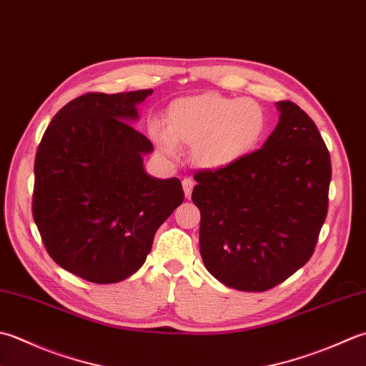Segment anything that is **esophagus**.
<instances>
[{
	"instance_id": "1",
	"label": "esophagus",
	"mask_w": 366,
	"mask_h": 366,
	"mask_svg": "<svg viewBox=\"0 0 366 366\" xmlns=\"http://www.w3.org/2000/svg\"><path fill=\"white\" fill-rule=\"evenodd\" d=\"M193 185H195V182H193L190 177H185V179H182V187H184V193H185V198H190V197H192V190H193Z\"/></svg>"
}]
</instances>
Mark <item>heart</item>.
Here are the masks:
<instances>
[{
	"mask_svg": "<svg viewBox=\"0 0 366 366\" xmlns=\"http://www.w3.org/2000/svg\"><path fill=\"white\" fill-rule=\"evenodd\" d=\"M264 130L267 112L259 102L207 92L171 102L167 127L152 124L149 134L168 159H176L177 146H184L198 167L219 169L252 152Z\"/></svg>",
	"mask_w": 366,
	"mask_h": 366,
	"instance_id": "obj_1",
	"label": "heart"
}]
</instances>
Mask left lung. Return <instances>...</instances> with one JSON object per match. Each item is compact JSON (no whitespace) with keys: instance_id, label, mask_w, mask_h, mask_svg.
I'll use <instances>...</instances> for the list:
<instances>
[{"instance_id":"1","label":"left lung","mask_w":366,"mask_h":366,"mask_svg":"<svg viewBox=\"0 0 366 366\" xmlns=\"http://www.w3.org/2000/svg\"><path fill=\"white\" fill-rule=\"evenodd\" d=\"M263 147L219 169H199V252L228 287L264 292L311 259L328 211L330 154L316 124L292 102Z\"/></svg>"}]
</instances>
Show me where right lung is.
<instances>
[{"label": "right lung", "instance_id": "1", "mask_svg": "<svg viewBox=\"0 0 366 366\" xmlns=\"http://www.w3.org/2000/svg\"><path fill=\"white\" fill-rule=\"evenodd\" d=\"M154 90L90 92L64 104L34 159L33 219L52 260L95 284L124 281L184 202L177 177L142 167L152 142L127 124Z\"/></svg>", "mask_w": 366, "mask_h": 366}]
</instances>
